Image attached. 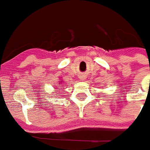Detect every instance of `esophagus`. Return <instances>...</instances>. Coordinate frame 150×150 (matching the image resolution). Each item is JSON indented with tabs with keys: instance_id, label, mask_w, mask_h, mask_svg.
Wrapping results in <instances>:
<instances>
[{
	"instance_id": "esophagus-1",
	"label": "esophagus",
	"mask_w": 150,
	"mask_h": 150,
	"mask_svg": "<svg viewBox=\"0 0 150 150\" xmlns=\"http://www.w3.org/2000/svg\"><path fill=\"white\" fill-rule=\"evenodd\" d=\"M82 79H84V78H83H83H82Z\"/></svg>"
}]
</instances>
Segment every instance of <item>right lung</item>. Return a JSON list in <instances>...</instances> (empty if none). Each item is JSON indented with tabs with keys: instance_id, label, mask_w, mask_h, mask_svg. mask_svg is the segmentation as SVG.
I'll return each mask as SVG.
<instances>
[{
	"instance_id": "obj_1",
	"label": "right lung",
	"mask_w": 150,
	"mask_h": 150,
	"mask_svg": "<svg viewBox=\"0 0 150 150\" xmlns=\"http://www.w3.org/2000/svg\"><path fill=\"white\" fill-rule=\"evenodd\" d=\"M61 82H62V81H61Z\"/></svg>"
}]
</instances>
